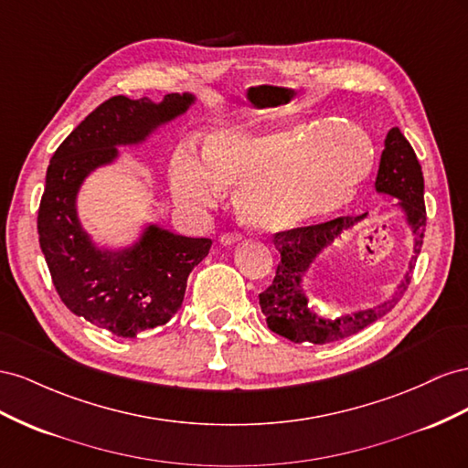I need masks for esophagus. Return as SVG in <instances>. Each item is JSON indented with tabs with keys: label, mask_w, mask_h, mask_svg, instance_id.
<instances>
[{
	"label": "esophagus",
	"mask_w": 468,
	"mask_h": 468,
	"mask_svg": "<svg viewBox=\"0 0 468 468\" xmlns=\"http://www.w3.org/2000/svg\"><path fill=\"white\" fill-rule=\"evenodd\" d=\"M241 233H239V231H231V233H223L221 235V239H219V241H221V245H235V243H239V241H241Z\"/></svg>",
	"instance_id": "esophagus-1"
}]
</instances>
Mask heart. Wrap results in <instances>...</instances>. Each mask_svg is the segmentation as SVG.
Masks as SVG:
<instances>
[{"label":"heart","mask_w":468,"mask_h":468,"mask_svg":"<svg viewBox=\"0 0 468 468\" xmlns=\"http://www.w3.org/2000/svg\"><path fill=\"white\" fill-rule=\"evenodd\" d=\"M375 165L368 133L327 122L284 129L213 131L206 160L182 154L172 192L182 206L209 207L223 186H239L243 219L261 233H282L324 219L351 202Z\"/></svg>","instance_id":"obj_1"}]
</instances>
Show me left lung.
<instances>
[{
    "mask_svg": "<svg viewBox=\"0 0 468 468\" xmlns=\"http://www.w3.org/2000/svg\"><path fill=\"white\" fill-rule=\"evenodd\" d=\"M375 186L377 192L399 199V206L406 211V218L413 231V257L410 261V271L404 276L402 284L398 286L396 296L377 305V308L341 315L337 319H325L308 308V298L303 296L302 290L303 274L308 272L310 264L319 252L333 243V239H337L341 231L349 229L365 216H341L325 223L274 233V247L280 252V262L276 266L272 284L259 293V303L269 329L274 331L276 335L286 337L293 343L314 345H325L351 337L388 314L396 305L399 293L408 290L413 266H416V259L423 245L427 218L421 165L411 144L398 127H392L386 135Z\"/></svg>",
    "mask_w": 468,
    "mask_h": 468,
    "instance_id": "8db88e82",
    "label": "left lung"
}]
</instances>
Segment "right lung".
Here are the masks:
<instances>
[{"instance_id":"add662e5","label":"right lung","mask_w":468,"mask_h":468,"mask_svg":"<svg viewBox=\"0 0 468 468\" xmlns=\"http://www.w3.org/2000/svg\"><path fill=\"white\" fill-rule=\"evenodd\" d=\"M192 101L190 93H168L160 103L113 96L50 158L37 229L52 284L72 314L117 337H137L178 314L188 276L207 257L211 239L182 237L149 225L135 247L101 250L78 221L76 194L93 168L117 156V144L144 141Z\"/></svg>"}]
</instances>
